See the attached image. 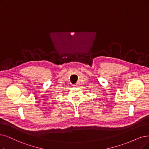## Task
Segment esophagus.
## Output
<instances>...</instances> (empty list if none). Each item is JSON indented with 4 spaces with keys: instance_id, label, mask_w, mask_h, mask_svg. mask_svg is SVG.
<instances>
[{
    "instance_id": "esophagus-1",
    "label": "esophagus",
    "mask_w": 149,
    "mask_h": 149,
    "mask_svg": "<svg viewBox=\"0 0 149 149\" xmlns=\"http://www.w3.org/2000/svg\"><path fill=\"white\" fill-rule=\"evenodd\" d=\"M79 82H77L76 84V85H74V86H79Z\"/></svg>"
}]
</instances>
